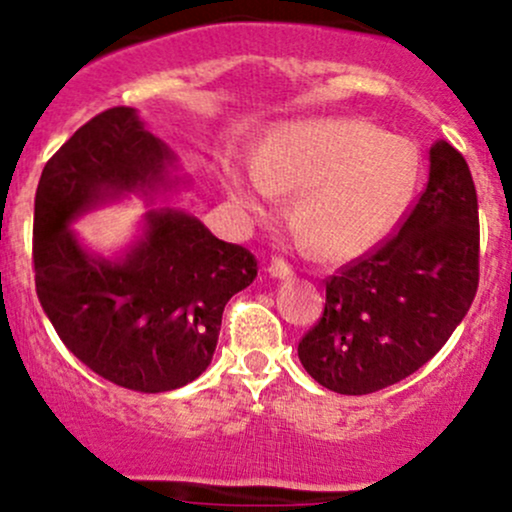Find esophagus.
Wrapping results in <instances>:
<instances>
[{
  "mask_svg": "<svg viewBox=\"0 0 512 512\" xmlns=\"http://www.w3.org/2000/svg\"><path fill=\"white\" fill-rule=\"evenodd\" d=\"M267 272L272 274L274 279H291V276H293V269L284 260H272V262H269Z\"/></svg>",
  "mask_w": 512,
  "mask_h": 512,
  "instance_id": "obj_1",
  "label": "esophagus"
}]
</instances>
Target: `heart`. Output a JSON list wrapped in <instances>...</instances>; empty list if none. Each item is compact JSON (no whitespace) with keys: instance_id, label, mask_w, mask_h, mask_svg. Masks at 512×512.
<instances>
[{"instance_id":"obj_1","label":"heart","mask_w":512,"mask_h":512,"mask_svg":"<svg viewBox=\"0 0 512 512\" xmlns=\"http://www.w3.org/2000/svg\"><path fill=\"white\" fill-rule=\"evenodd\" d=\"M421 175L416 144L354 117L291 122L255 146L252 163L223 166L228 197L272 216L293 195V223L330 260L378 248L407 211Z\"/></svg>"}]
</instances>
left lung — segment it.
Returning <instances> with one entry per match:
<instances>
[{
  "mask_svg": "<svg viewBox=\"0 0 512 512\" xmlns=\"http://www.w3.org/2000/svg\"><path fill=\"white\" fill-rule=\"evenodd\" d=\"M428 185L399 233L327 281L325 313L298 344L310 378L370 395L431 361L479 286V207L460 151L436 142Z\"/></svg>",
  "mask_w": 512,
  "mask_h": 512,
  "instance_id": "obj_1",
  "label": "left lung"
}]
</instances>
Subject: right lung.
<instances>
[{"label":"right lung","instance_id":"1","mask_svg":"<svg viewBox=\"0 0 512 512\" xmlns=\"http://www.w3.org/2000/svg\"><path fill=\"white\" fill-rule=\"evenodd\" d=\"M187 185L178 156L137 110L110 108L62 144L35 190V291L45 315L84 366L146 395L207 370L223 308L257 276L250 250L166 204ZM127 196L152 207L135 238L113 258L86 249L71 223Z\"/></svg>","mask_w":512,"mask_h":512}]
</instances>
